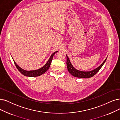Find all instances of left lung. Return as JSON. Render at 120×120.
<instances>
[{
  "label": "left lung",
  "mask_w": 120,
  "mask_h": 120,
  "mask_svg": "<svg viewBox=\"0 0 120 120\" xmlns=\"http://www.w3.org/2000/svg\"><path fill=\"white\" fill-rule=\"evenodd\" d=\"M66 65L67 68H68V71L69 72L75 77H78V78H90L94 76L95 74H96L98 71L100 70V69L101 68V67L103 66L105 62L106 61V60L107 59V57L104 60V61L103 62L102 64L99 66L98 68H95L92 71H80L79 70L76 69L72 65L71 63H70V61L68 58V56L66 55Z\"/></svg>",
  "instance_id": "left-lung-1"
}]
</instances>
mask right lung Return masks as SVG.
<instances>
[{"mask_svg":"<svg viewBox=\"0 0 120 120\" xmlns=\"http://www.w3.org/2000/svg\"><path fill=\"white\" fill-rule=\"evenodd\" d=\"M58 51H56L54 52V53H52L51 55V56L50 57L48 60V61L47 62V63L43 66L41 68L37 70H30V71L24 70L22 69L21 68H20V67L16 63V62L14 60V62L18 70L24 76H26L27 77H37L44 73L45 72H46L48 70V69L49 68L50 66L52 60V57H53L54 55Z\"/></svg>","mask_w":120,"mask_h":120,"instance_id":"right-lung-1","label":"right lung"}]
</instances>
